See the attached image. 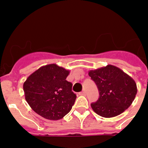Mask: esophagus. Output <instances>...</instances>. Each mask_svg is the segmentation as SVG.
<instances>
[{
    "mask_svg": "<svg viewBox=\"0 0 148 148\" xmlns=\"http://www.w3.org/2000/svg\"><path fill=\"white\" fill-rule=\"evenodd\" d=\"M79 95H86V91L85 90H83V91H82V92H79Z\"/></svg>",
    "mask_w": 148,
    "mask_h": 148,
    "instance_id": "34e87169",
    "label": "esophagus"
}]
</instances>
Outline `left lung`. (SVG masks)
I'll return each mask as SVG.
<instances>
[{
  "label": "left lung",
  "mask_w": 148,
  "mask_h": 148,
  "mask_svg": "<svg viewBox=\"0 0 148 148\" xmlns=\"http://www.w3.org/2000/svg\"><path fill=\"white\" fill-rule=\"evenodd\" d=\"M88 74L99 89V99L91 104L95 113L104 118H112L131 105L137 93L136 84L121 69L109 64L90 70Z\"/></svg>",
  "instance_id": "left-lung-1"
}]
</instances>
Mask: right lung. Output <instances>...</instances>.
Segmentation results:
<instances>
[{"instance_id": "1", "label": "right lung", "mask_w": 148, "mask_h": 148, "mask_svg": "<svg viewBox=\"0 0 148 148\" xmlns=\"http://www.w3.org/2000/svg\"><path fill=\"white\" fill-rule=\"evenodd\" d=\"M70 71L56 64L45 65L23 83L25 99L35 113L49 120L62 119L71 110L76 95L66 80Z\"/></svg>"}]
</instances>
